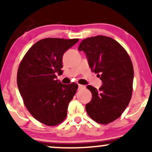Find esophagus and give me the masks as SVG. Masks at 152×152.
<instances>
[{
	"instance_id": "esophagus-1",
	"label": "esophagus",
	"mask_w": 152,
	"mask_h": 152,
	"mask_svg": "<svg viewBox=\"0 0 152 152\" xmlns=\"http://www.w3.org/2000/svg\"><path fill=\"white\" fill-rule=\"evenodd\" d=\"M78 89H83V88H85V86H83V85L78 84Z\"/></svg>"
}]
</instances>
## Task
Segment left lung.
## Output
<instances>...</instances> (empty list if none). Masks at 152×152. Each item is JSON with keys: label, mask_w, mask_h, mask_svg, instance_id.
Listing matches in <instances>:
<instances>
[{"label": "left lung", "mask_w": 152, "mask_h": 152, "mask_svg": "<svg viewBox=\"0 0 152 152\" xmlns=\"http://www.w3.org/2000/svg\"><path fill=\"white\" fill-rule=\"evenodd\" d=\"M86 56L93 72L102 81L99 90L90 86L91 102L87 114L97 123L107 124L118 118L132 98L134 69L129 56L113 38L97 36L83 40L78 46Z\"/></svg>", "instance_id": "left-lung-1"}]
</instances>
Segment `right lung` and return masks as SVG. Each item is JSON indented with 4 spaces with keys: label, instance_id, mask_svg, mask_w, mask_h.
<instances>
[{
    "label": "right lung",
    "instance_id": "1",
    "mask_svg": "<svg viewBox=\"0 0 152 152\" xmlns=\"http://www.w3.org/2000/svg\"><path fill=\"white\" fill-rule=\"evenodd\" d=\"M78 38H48L36 42L19 65L17 84L24 104L38 121L55 126L65 119L68 106L78 88L76 83L63 84V56Z\"/></svg>",
    "mask_w": 152,
    "mask_h": 152
}]
</instances>
